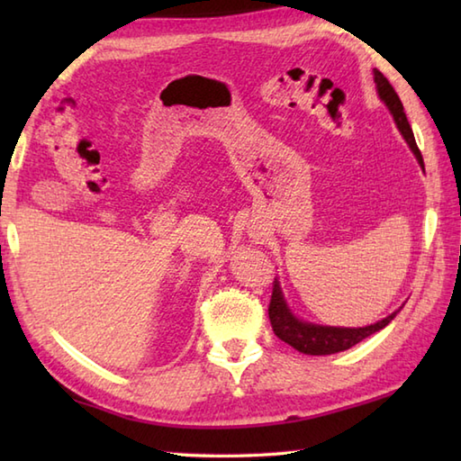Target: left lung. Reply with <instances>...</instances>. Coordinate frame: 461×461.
<instances>
[{
	"instance_id": "left-lung-1",
	"label": "left lung",
	"mask_w": 461,
	"mask_h": 461,
	"mask_svg": "<svg viewBox=\"0 0 461 461\" xmlns=\"http://www.w3.org/2000/svg\"><path fill=\"white\" fill-rule=\"evenodd\" d=\"M375 83H376V91L378 96L384 104L388 106V111L393 113L394 122L398 126V131L402 132L404 140L408 142L410 149L416 154V158L420 166L424 168V160H422V152H420L412 126H410L402 101L396 95L394 86L390 85V81L382 75L378 68H375ZM398 312V311H396ZM396 312L388 315L386 319H382L375 325L368 327H360V329H345V327H322V325H311V322H303L297 317H293V312L289 311L285 299H283V293L277 279L273 281V293H271V301H269V321L273 332L285 340L287 345H291L295 350L303 352V355H335V352L347 350L350 347H355L357 342L362 339H366L370 335H375L380 329H384L390 321L396 317Z\"/></svg>"
}]
</instances>
